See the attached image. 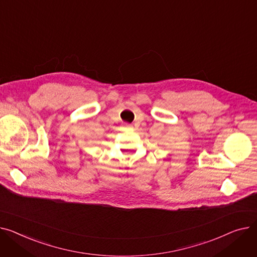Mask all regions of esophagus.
<instances>
[{
    "instance_id": "1",
    "label": "esophagus",
    "mask_w": 257,
    "mask_h": 257,
    "mask_svg": "<svg viewBox=\"0 0 257 257\" xmlns=\"http://www.w3.org/2000/svg\"><path fill=\"white\" fill-rule=\"evenodd\" d=\"M123 126H124L125 128H133V125H131V124H127V123H125Z\"/></svg>"
}]
</instances>
